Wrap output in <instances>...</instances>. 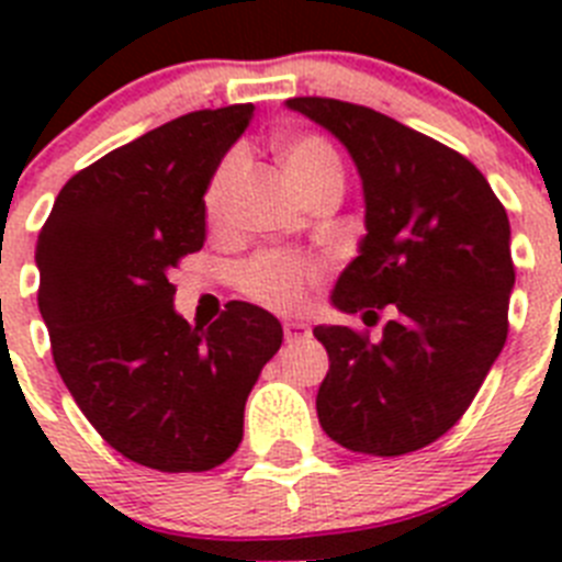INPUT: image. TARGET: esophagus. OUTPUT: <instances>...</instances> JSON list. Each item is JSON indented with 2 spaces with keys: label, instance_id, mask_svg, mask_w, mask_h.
Masks as SVG:
<instances>
[{
  "label": "esophagus",
  "instance_id": "obj_1",
  "mask_svg": "<svg viewBox=\"0 0 562 562\" xmlns=\"http://www.w3.org/2000/svg\"><path fill=\"white\" fill-rule=\"evenodd\" d=\"M306 337H312L310 326L301 324V321H286V324H284V340H286V342L306 340Z\"/></svg>",
  "mask_w": 562,
  "mask_h": 562
}]
</instances>
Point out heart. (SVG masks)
<instances>
[{
	"instance_id": "b5f03b06",
	"label": "heart",
	"mask_w": 562,
	"mask_h": 562,
	"mask_svg": "<svg viewBox=\"0 0 562 562\" xmlns=\"http://www.w3.org/2000/svg\"><path fill=\"white\" fill-rule=\"evenodd\" d=\"M278 157L301 196H306L321 182H342L340 157L329 146V140L317 137V134H290L278 143ZM241 168H245L241 151H231L213 171L205 191V213L211 225H225L233 188L241 177ZM317 276H321L317 267L306 258L292 256V252H261L238 267L236 278L241 292L261 306H270L276 312H292L304 304Z\"/></svg>"
}]
</instances>
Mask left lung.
Here are the masks:
<instances>
[{
	"instance_id": "obj_1",
	"label": "left lung",
	"mask_w": 562,
	"mask_h": 562,
	"mask_svg": "<svg viewBox=\"0 0 562 562\" xmlns=\"http://www.w3.org/2000/svg\"><path fill=\"white\" fill-rule=\"evenodd\" d=\"M286 106L349 148L366 193L369 233L331 304L349 315L391 310L376 342L349 326H315L329 355L317 419L355 453H414L464 416L504 349L509 220L484 173L428 134L335 98Z\"/></svg>"
}]
</instances>
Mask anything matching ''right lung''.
Listing matches in <instances>:
<instances>
[{
  "label": "right lung",
  "mask_w": 562,
  "mask_h": 562,
  "mask_svg": "<svg viewBox=\"0 0 562 562\" xmlns=\"http://www.w3.org/2000/svg\"><path fill=\"white\" fill-rule=\"evenodd\" d=\"M250 117L252 103L200 109L114 148L61 188L38 233V312L64 385L109 448L160 473L236 453L284 337L245 301L191 326L168 278L205 245L207 182Z\"/></svg>",
  "instance_id": "right-lung-1"
}]
</instances>
